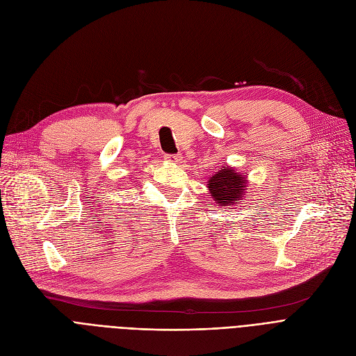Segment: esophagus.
I'll list each match as a JSON object with an SVG mask.
<instances>
[{"mask_svg":"<svg viewBox=\"0 0 356 356\" xmlns=\"http://www.w3.org/2000/svg\"><path fill=\"white\" fill-rule=\"evenodd\" d=\"M165 160L172 161V163H180L181 161V156L180 154H165Z\"/></svg>","mask_w":356,"mask_h":356,"instance_id":"esophagus-1","label":"esophagus"}]
</instances>
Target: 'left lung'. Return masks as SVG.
Returning <instances> with one entry per match:
<instances>
[{
  "mask_svg": "<svg viewBox=\"0 0 356 356\" xmlns=\"http://www.w3.org/2000/svg\"><path fill=\"white\" fill-rule=\"evenodd\" d=\"M208 188L212 197L222 207H232L235 200H242L247 191L245 175L236 173L231 167H222L215 176L209 177Z\"/></svg>",
  "mask_w": 356,
  "mask_h": 356,
  "instance_id": "8db88e82",
  "label": "left lung"
}]
</instances>
